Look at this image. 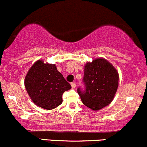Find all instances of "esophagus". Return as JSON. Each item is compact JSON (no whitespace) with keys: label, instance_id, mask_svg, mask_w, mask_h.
<instances>
[{"label":"esophagus","instance_id":"34e87169","mask_svg":"<svg viewBox=\"0 0 147 147\" xmlns=\"http://www.w3.org/2000/svg\"><path fill=\"white\" fill-rule=\"evenodd\" d=\"M71 86L72 88H75L76 87V84L75 83H71Z\"/></svg>","mask_w":147,"mask_h":147}]
</instances>
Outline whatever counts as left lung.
Segmentation results:
<instances>
[{"instance_id":"1","label":"left lung","mask_w":147,"mask_h":147,"mask_svg":"<svg viewBox=\"0 0 147 147\" xmlns=\"http://www.w3.org/2000/svg\"><path fill=\"white\" fill-rule=\"evenodd\" d=\"M118 81L119 75L112 64L104 59H96L86 64L82 80L84 88L79 87L77 92L84 105L100 110L112 102Z\"/></svg>"}]
</instances>
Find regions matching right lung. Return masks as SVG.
<instances>
[{
  "label": "right lung",
  "instance_id": "obj_1",
  "mask_svg": "<svg viewBox=\"0 0 147 147\" xmlns=\"http://www.w3.org/2000/svg\"><path fill=\"white\" fill-rule=\"evenodd\" d=\"M28 95L36 105L47 110L61 104L62 95L71 88L70 84L57 70L55 64L38 60L30 69L25 79Z\"/></svg>",
  "mask_w": 147,
  "mask_h": 147
}]
</instances>
